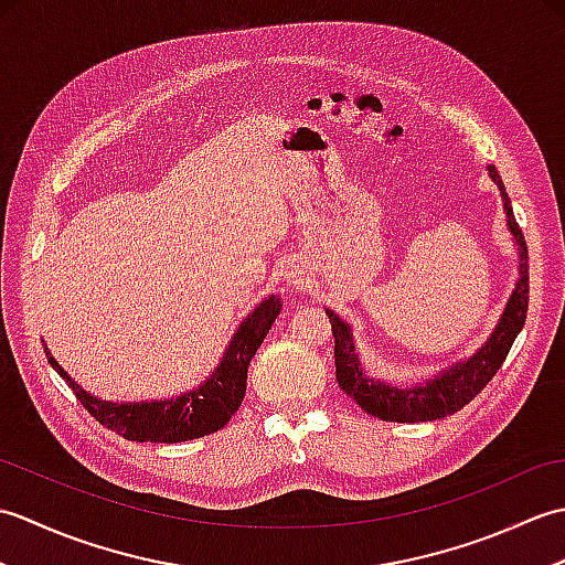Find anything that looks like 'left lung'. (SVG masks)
<instances>
[{
	"label": "left lung",
	"instance_id": "8db88e82",
	"mask_svg": "<svg viewBox=\"0 0 565 565\" xmlns=\"http://www.w3.org/2000/svg\"><path fill=\"white\" fill-rule=\"evenodd\" d=\"M488 172L498 184L502 201H505L508 225L520 245V281L514 286L493 338L468 359V362L454 364L437 379L425 381L423 386H386L383 381H374L364 374L362 364H359V354L354 350L350 326H344L332 310H328L334 338V376H338L340 388L352 401H356V405H362V411H366L369 415L386 419V423H429V419L454 415L466 403H471L488 386V381L498 374V369L512 350L514 338L524 328L526 306H530V264H526L530 257H526V243L518 221H514L508 191L498 170L495 167H488Z\"/></svg>",
	"mask_w": 565,
	"mask_h": 565
}]
</instances>
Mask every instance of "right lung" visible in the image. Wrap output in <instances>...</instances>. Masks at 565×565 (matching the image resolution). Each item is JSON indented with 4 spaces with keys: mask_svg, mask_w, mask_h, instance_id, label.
<instances>
[{
    "mask_svg": "<svg viewBox=\"0 0 565 565\" xmlns=\"http://www.w3.org/2000/svg\"><path fill=\"white\" fill-rule=\"evenodd\" d=\"M279 313V298L269 296L267 301H262L255 308V313L235 332V338L231 347H227L221 366L215 369V374L196 391H189L172 401L124 405L99 401L87 391H82L51 354L45 352V356L57 374L67 381V386L77 395L84 411L106 429H111L130 441H189L206 437L211 431H218L231 423V417L237 413L239 403L245 398L247 369L252 356L257 354L259 344L267 338L271 322Z\"/></svg>",
    "mask_w": 565,
    "mask_h": 565,
    "instance_id": "1",
    "label": "right lung"
}]
</instances>
